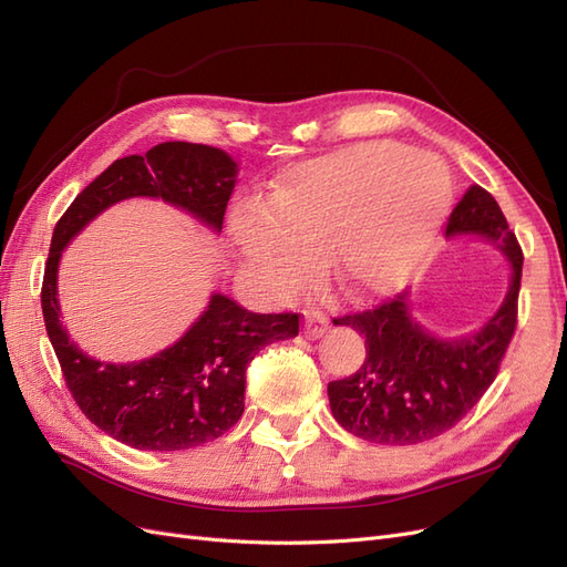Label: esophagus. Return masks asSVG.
<instances>
[{
    "instance_id": "obj_1",
    "label": "esophagus",
    "mask_w": 567,
    "mask_h": 567,
    "mask_svg": "<svg viewBox=\"0 0 567 567\" xmlns=\"http://www.w3.org/2000/svg\"><path fill=\"white\" fill-rule=\"evenodd\" d=\"M329 329V317L319 310H307L305 312V333L307 338H321Z\"/></svg>"
}]
</instances>
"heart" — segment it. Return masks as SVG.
<instances>
[{"label":"heart","instance_id":"obj_1","mask_svg":"<svg viewBox=\"0 0 567 567\" xmlns=\"http://www.w3.org/2000/svg\"><path fill=\"white\" fill-rule=\"evenodd\" d=\"M452 182L427 153L367 142L296 165L274 188L267 210L238 205L231 241L274 298H290L317 262L350 298L383 296L425 262Z\"/></svg>","mask_w":567,"mask_h":567}]
</instances>
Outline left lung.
Returning a JSON list of instances; mask_svg holds the SVG:
<instances>
[{
	"mask_svg": "<svg viewBox=\"0 0 567 567\" xmlns=\"http://www.w3.org/2000/svg\"><path fill=\"white\" fill-rule=\"evenodd\" d=\"M477 234L511 262V286L496 315L473 336L440 340L409 312L406 293L373 310L333 319L367 340V359L352 375L329 383L336 421L379 444H419L454 427L494 383L518 323L523 250L499 205L471 186L447 221V236Z\"/></svg>",
	"mask_w": 567,
	"mask_h": 567,
	"instance_id": "8db88e82",
	"label": "left lung"
}]
</instances>
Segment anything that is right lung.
Wrapping results in <instances>:
<instances>
[{"instance_id":"right-lung-1","label":"right lung","mask_w":567,"mask_h":567,"mask_svg":"<svg viewBox=\"0 0 567 567\" xmlns=\"http://www.w3.org/2000/svg\"><path fill=\"white\" fill-rule=\"evenodd\" d=\"M236 175V161L221 148L165 142L146 156L120 158L104 169L82 188L51 236L42 315L65 385L99 431L134 450H192L225 435L244 414L250 359L271 342L298 336L300 315H255L215 293L173 348L132 364L99 362L68 338L61 323V252L99 213L134 196L163 198L221 231Z\"/></svg>"}]
</instances>
